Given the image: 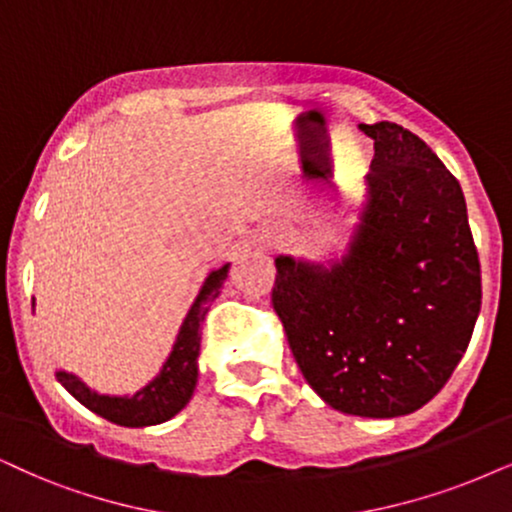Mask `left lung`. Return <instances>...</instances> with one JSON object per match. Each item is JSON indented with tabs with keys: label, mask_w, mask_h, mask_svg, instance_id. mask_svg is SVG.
I'll use <instances>...</instances> for the list:
<instances>
[{
	"label": "left lung",
	"mask_w": 512,
	"mask_h": 512,
	"mask_svg": "<svg viewBox=\"0 0 512 512\" xmlns=\"http://www.w3.org/2000/svg\"><path fill=\"white\" fill-rule=\"evenodd\" d=\"M373 139L366 205L328 267L276 257L271 304L312 390L349 416L397 418L446 385L468 349L482 276L458 179L397 122Z\"/></svg>",
	"instance_id": "left-lung-1"
}]
</instances>
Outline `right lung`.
<instances>
[{"mask_svg":"<svg viewBox=\"0 0 512 512\" xmlns=\"http://www.w3.org/2000/svg\"><path fill=\"white\" fill-rule=\"evenodd\" d=\"M231 264L212 269L205 278L203 288L196 300H193L189 314L181 323L177 340L170 357L165 359L160 373L155 375L151 383L141 387L139 392L125 394V397H111V394H99L92 387H87L73 373L56 371V380L73 397L94 411L96 416L111 420L115 425L125 428H146V425L165 423L177 416V413L189 404L198 383V354H200V323L208 314V304L215 300L222 290L226 274Z\"/></svg>","mask_w":512,"mask_h":512,"instance_id":"1","label":"right lung"}]
</instances>
